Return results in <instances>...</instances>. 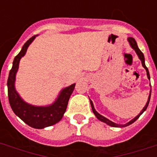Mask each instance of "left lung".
Instances as JSON below:
<instances>
[{
  "instance_id": "8db88e82",
  "label": "left lung",
  "mask_w": 157,
  "mask_h": 157,
  "mask_svg": "<svg viewBox=\"0 0 157 157\" xmlns=\"http://www.w3.org/2000/svg\"><path fill=\"white\" fill-rule=\"evenodd\" d=\"M128 41H129V45H130V46H131L133 49H134V50H135V52H136V54H138V56H139V59L141 60L142 62V65H143V67H144V68L146 69V71H147V78L150 80V74H149V71H148V69H147V67H146V65H145V59H144V54H143V52H142L141 50H139V47H138V45H137V42L135 41V40H134V38L133 37H129L128 38ZM151 90H150V94H149V97H148V100H147V102L146 103V106L144 107V109L142 110L141 112L139 113L137 117H135L133 120H131L130 121L128 122V123H126V124H116V123H114V122L111 121H109L108 119H107L106 117H103L102 115H100L99 113H98V112H96L95 109H94V104L93 103H92V101L90 99V104H91V107H92V111H93V112L94 113V115L96 116V117L98 118L99 121H101L104 122V123H106V124H107L108 125H110V126H112V127H125V126H128V125H129V124H131L132 123H134L135 121H136L138 118H139L140 116H141L143 113H144V111H146L147 107V106H148L149 104V102H150V98H151Z\"/></svg>"
}]
</instances>
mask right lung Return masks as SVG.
Listing matches in <instances>:
<instances>
[{
    "label": "right lung",
    "instance_id": "right-lung-1",
    "mask_svg": "<svg viewBox=\"0 0 157 157\" xmlns=\"http://www.w3.org/2000/svg\"><path fill=\"white\" fill-rule=\"evenodd\" d=\"M36 36L31 37L23 45L20 52L13 59V66L10 71L7 81L8 98L11 108L16 116H18L29 126L35 129H43L56 124L62 119L64 112H66L69 98L71 93L73 92L76 84H72L68 87L62 90L55 102L45 107H36L28 104L21 98L14 87L15 76L21 58L25 55L28 47L33 42Z\"/></svg>",
    "mask_w": 157,
    "mask_h": 157
}]
</instances>
